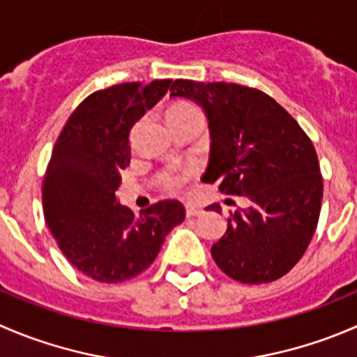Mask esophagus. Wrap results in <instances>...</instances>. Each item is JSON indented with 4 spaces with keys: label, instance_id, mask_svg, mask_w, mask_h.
<instances>
[{
    "label": "esophagus",
    "instance_id": "34e87169",
    "mask_svg": "<svg viewBox=\"0 0 357 357\" xmlns=\"http://www.w3.org/2000/svg\"><path fill=\"white\" fill-rule=\"evenodd\" d=\"M186 218H193V216H199L200 213H202V209H200V207H197V206H186Z\"/></svg>",
    "mask_w": 357,
    "mask_h": 357
}]
</instances>
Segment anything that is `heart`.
<instances>
[{"instance_id": "heart-1", "label": "heart", "mask_w": 357, "mask_h": 357, "mask_svg": "<svg viewBox=\"0 0 357 357\" xmlns=\"http://www.w3.org/2000/svg\"><path fill=\"white\" fill-rule=\"evenodd\" d=\"M167 119H202V113L192 102H176L169 108ZM190 172H169L162 178V186H164L167 192H179V190L185 186V183L188 181Z\"/></svg>"}]
</instances>
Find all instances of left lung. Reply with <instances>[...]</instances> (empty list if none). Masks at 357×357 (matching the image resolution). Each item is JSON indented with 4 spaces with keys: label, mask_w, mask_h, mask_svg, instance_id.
<instances>
[{
    "label": "left lung",
    "mask_w": 357,
    "mask_h": 357,
    "mask_svg": "<svg viewBox=\"0 0 357 357\" xmlns=\"http://www.w3.org/2000/svg\"><path fill=\"white\" fill-rule=\"evenodd\" d=\"M171 98L197 102L207 116L211 150L202 181L249 199V207L230 214L227 231L211 248L216 265L244 284L288 274L309 248L321 213L323 176L312 141L256 89L176 79Z\"/></svg>",
    "instance_id": "obj_1"
}]
</instances>
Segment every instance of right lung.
<instances>
[{
  "mask_svg": "<svg viewBox=\"0 0 357 357\" xmlns=\"http://www.w3.org/2000/svg\"><path fill=\"white\" fill-rule=\"evenodd\" d=\"M171 82L120 83L94 92L71 113L52 151L43 179L45 221L71 265L94 281L139 275L185 220L178 200H160L134 216L115 195L120 171L130 162V129Z\"/></svg>",
  "mask_w": 357,
  "mask_h": 357,
  "instance_id": "obj_1",
  "label": "right lung"
}]
</instances>
